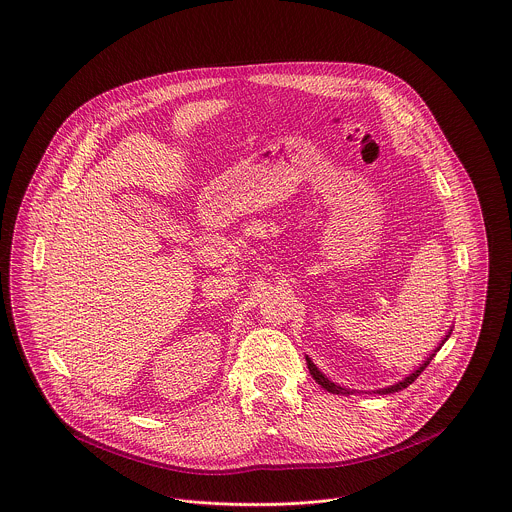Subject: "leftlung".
Returning <instances> with one entry per match:
<instances>
[{"label": "left lung", "mask_w": 512, "mask_h": 512, "mask_svg": "<svg viewBox=\"0 0 512 512\" xmlns=\"http://www.w3.org/2000/svg\"><path fill=\"white\" fill-rule=\"evenodd\" d=\"M450 334H452V328L448 330V334L444 336V340L439 343V347L427 357V361H423V365H419L417 367V371H413L411 375L406 376L404 380H400V382H396V384H392V386H388V388H378V390H369V392H365V394H394V392H400V390H404V388H408L409 384L411 382H415V378L417 376L421 375L425 369H427V365L433 361V357L437 355V351L443 347L444 341L448 340L450 338ZM307 365H308V371H310V375L314 376V380L322 386V388H326L328 392H332V394H355V392H359V390H349V388H343V386H340V384H336V382H332V380H328L326 376L322 375L320 371H318V367L310 361V357L307 355ZM363 392V390H361Z\"/></svg>", "instance_id": "1"}]
</instances>
